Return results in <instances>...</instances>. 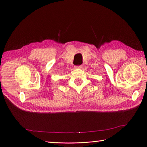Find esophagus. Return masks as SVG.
Segmentation results:
<instances>
[{
  "mask_svg": "<svg viewBox=\"0 0 147 147\" xmlns=\"http://www.w3.org/2000/svg\"><path fill=\"white\" fill-rule=\"evenodd\" d=\"M75 69H82V65H78V66H75Z\"/></svg>",
  "mask_w": 147,
  "mask_h": 147,
  "instance_id": "esophagus-1",
  "label": "esophagus"
}]
</instances>
